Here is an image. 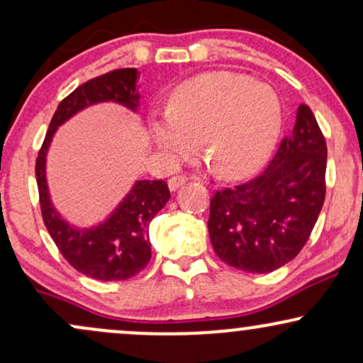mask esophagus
<instances>
[{
    "label": "esophagus",
    "mask_w": 363,
    "mask_h": 363,
    "mask_svg": "<svg viewBox=\"0 0 363 363\" xmlns=\"http://www.w3.org/2000/svg\"><path fill=\"white\" fill-rule=\"evenodd\" d=\"M187 181H189V177H187V176H174V177H170L169 179V189L170 191H176L182 184H186Z\"/></svg>",
    "instance_id": "esophagus-1"
}]
</instances>
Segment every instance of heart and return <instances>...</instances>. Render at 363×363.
I'll use <instances>...</instances> for the list:
<instances>
[{
  "mask_svg": "<svg viewBox=\"0 0 363 363\" xmlns=\"http://www.w3.org/2000/svg\"><path fill=\"white\" fill-rule=\"evenodd\" d=\"M281 123L273 89L239 73L215 72L189 80L170 111L152 119V136L170 162L201 150L215 174L239 179L256 170L274 147Z\"/></svg>",
  "mask_w": 363,
  "mask_h": 363,
  "instance_id": "b5f03b06",
  "label": "heart"
}]
</instances>
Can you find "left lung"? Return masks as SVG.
<instances>
[{
	"mask_svg": "<svg viewBox=\"0 0 363 363\" xmlns=\"http://www.w3.org/2000/svg\"><path fill=\"white\" fill-rule=\"evenodd\" d=\"M326 162V140L302 104L268 167L211 198L208 232L216 256L247 273L274 272L294 259L324 205Z\"/></svg>",
	"mask_w": 363,
	"mask_h": 363,
	"instance_id": "obj_1",
	"label": "left lung"
}]
</instances>
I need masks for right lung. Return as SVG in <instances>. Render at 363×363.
Segmentation results:
<instances>
[{
  "label": "right lung",
  "instance_id": "right-lung-1",
  "mask_svg": "<svg viewBox=\"0 0 363 363\" xmlns=\"http://www.w3.org/2000/svg\"><path fill=\"white\" fill-rule=\"evenodd\" d=\"M138 78L140 72L136 68H121L82 83L57 106L35 160L45 228L62 257L77 272L94 280H128L148 264L152 257L148 225L169 201V186L165 181H138L109 220L90 230H77L61 220L51 205L45 184V153L56 128L91 104L112 101L136 111L140 99L136 90Z\"/></svg>",
  "mask_w": 363,
  "mask_h": 363
}]
</instances>
